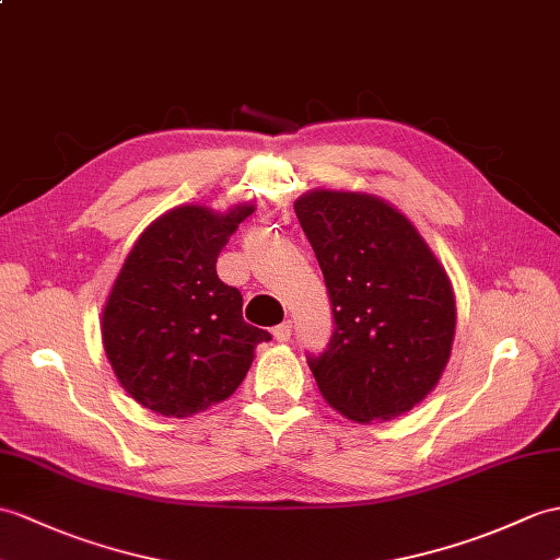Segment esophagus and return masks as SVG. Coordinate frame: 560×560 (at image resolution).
Listing matches in <instances>:
<instances>
[{
    "mask_svg": "<svg viewBox=\"0 0 560 560\" xmlns=\"http://www.w3.org/2000/svg\"><path fill=\"white\" fill-rule=\"evenodd\" d=\"M271 334H275V339L279 343H289L291 336H293V324L291 322H283V324H279V327L271 329Z\"/></svg>",
    "mask_w": 560,
    "mask_h": 560,
    "instance_id": "34e87169",
    "label": "esophagus"
}]
</instances>
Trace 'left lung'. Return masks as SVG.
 Returning <instances> with one entry per match:
<instances>
[{"label": "left lung", "instance_id": "8db88e82", "mask_svg": "<svg viewBox=\"0 0 560 560\" xmlns=\"http://www.w3.org/2000/svg\"><path fill=\"white\" fill-rule=\"evenodd\" d=\"M295 214L334 315L327 348L307 353L319 392L355 422L394 420L448 362L456 301L446 271L410 221L372 195L312 190Z\"/></svg>", "mask_w": 560, "mask_h": 560}]
</instances>
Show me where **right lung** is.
I'll list each match as a JSON object with an SVG mask.
<instances>
[{"instance_id":"1","label":"right lung","mask_w":560,"mask_h":560,"mask_svg":"<svg viewBox=\"0 0 560 560\" xmlns=\"http://www.w3.org/2000/svg\"><path fill=\"white\" fill-rule=\"evenodd\" d=\"M253 214L186 205L138 238L102 312V343L121 386L164 418L229 398L271 334L243 319V295L217 277V257Z\"/></svg>"}]
</instances>
